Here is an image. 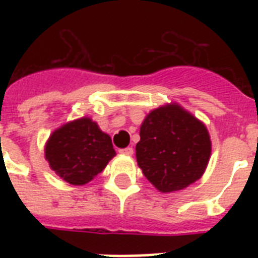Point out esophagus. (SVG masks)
Instances as JSON below:
<instances>
[{
	"label": "esophagus",
	"mask_w": 258,
	"mask_h": 258,
	"mask_svg": "<svg viewBox=\"0 0 258 258\" xmlns=\"http://www.w3.org/2000/svg\"><path fill=\"white\" fill-rule=\"evenodd\" d=\"M119 153L123 154V155H128V157H131V155H133V154H134V150L131 149V147H127V149L120 150V151H119Z\"/></svg>",
	"instance_id": "esophagus-1"
}]
</instances>
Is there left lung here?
I'll use <instances>...</instances> for the list:
<instances>
[{"label": "left lung", "instance_id": "left-lung-1", "mask_svg": "<svg viewBox=\"0 0 258 258\" xmlns=\"http://www.w3.org/2000/svg\"><path fill=\"white\" fill-rule=\"evenodd\" d=\"M137 161L161 192L183 190L204 175L212 141L204 121L178 103L150 111L141 124Z\"/></svg>", "mask_w": 258, "mask_h": 258}]
</instances>
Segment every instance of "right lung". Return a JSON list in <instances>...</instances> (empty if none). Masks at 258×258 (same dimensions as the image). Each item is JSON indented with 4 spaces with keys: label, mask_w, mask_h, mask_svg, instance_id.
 <instances>
[{
    "label": "right lung",
    "mask_w": 258,
    "mask_h": 258,
    "mask_svg": "<svg viewBox=\"0 0 258 258\" xmlns=\"http://www.w3.org/2000/svg\"><path fill=\"white\" fill-rule=\"evenodd\" d=\"M44 153L56 175L74 186L91 182L116 155L111 137L88 116L54 130L46 141Z\"/></svg>",
    "instance_id": "right-lung-1"
}]
</instances>
